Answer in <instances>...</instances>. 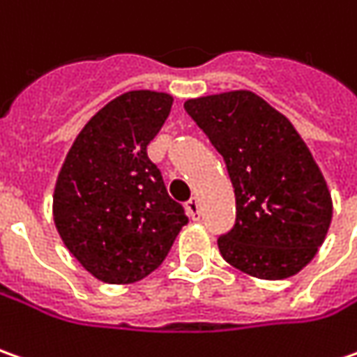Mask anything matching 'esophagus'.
<instances>
[{
  "label": "esophagus",
  "mask_w": 357,
  "mask_h": 357,
  "mask_svg": "<svg viewBox=\"0 0 357 357\" xmlns=\"http://www.w3.org/2000/svg\"><path fill=\"white\" fill-rule=\"evenodd\" d=\"M188 211H190V217L193 221H197L199 217H202V211H199V202L195 199V197H191L190 202H188Z\"/></svg>",
  "instance_id": "esophagus-1"
}]
</instances>
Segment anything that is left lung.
I'll return each mask as SVG.
<instances>
[{
  "mask_svg": "<svg viewBox=\"0 0 357 357\" xmlns=\"http://www.w3.org/2000/svg\"><path fill=\"white\" fill-rule=\"evenodd\" d=\"M183 108L223 155L235 190V225L217 239L223 259L263 280L296 275L332 221L326 179L301 134L251 91L190 98Z\"/></svg>",
  "mask_w": 357,
  "mask_h": 357,
  "instance_id": "obj_1",
  "label": "left lung"
}]
</instances>
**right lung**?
I'll return each mask as SVG.
<instances>
[{"instance_id":"right-lung-1","label":"right lung","mask_w":357,"mask_h":357,"mask_svg":"<svg viewBox=\"0 0 357 357\" xmlns=\"http://www.w3.org/2000/svg\"><path fill=\"white\" fill-rule=\"evenodd\" d=\"M172 102L174 96L155 91L116 96L84 124L59 172L56 231L70 255L108 284L154 273L188 223L148 158Z\"/></svg>"}]
</instances>
